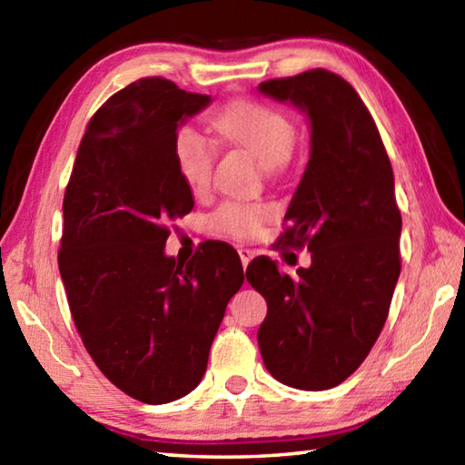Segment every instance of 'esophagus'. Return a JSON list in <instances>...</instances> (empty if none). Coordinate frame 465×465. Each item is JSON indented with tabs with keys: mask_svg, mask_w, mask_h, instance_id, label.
Returning a JSON list of instances; mask_svg holds the SVG:
<instances>
[{
	"mask_svg": "<svg viewBox=\"0 0 465 465\" xmlns=\"http://www.w3.org/2000/svg\"><path fill=\"white\" fill-rule=\"evenodd\" d=\"M238 252H240V261H242L243 271H246V266H248V264H250V261H252V250H248V248H240Z\"/></svg>",
	"mask_w": 465,
	"mask_h": 465,
	"instance_id": "34e87169",
	"label": "esophagus"
}]
</instances>
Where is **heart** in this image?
<instances>
[{"label": "heart", "mask_w": 465, "mask_h": 465, "mask_svg": "<svg viewBox=\"0 0 465 465\" xmlns=\"http://www.w3.org/2000/svg\"><path fill=\"white\" fill-rule=\"evenodd\" d=\"M219 137L227 143L246 147L262 166L274 172L285 163L297 143V127L282 110L256 100H233L217 110L211 119ZM174 160L180 176L193 193L203 194L213 183L215 147L193 127L178 129L174 137ZM271 217L264 203L223 201L211 213V225L232 238H250Z\"/></svg>", "instance_id": "b5f03b06"}]
</instances>
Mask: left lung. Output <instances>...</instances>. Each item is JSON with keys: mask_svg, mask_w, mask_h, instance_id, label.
Instances as JSON below:
<instances>
[{"mask_svg": "<svg viewBox=\"0 0 465 465\" xmlns=\"http://www.w3.org/2000/svg\"><path fill=\"white\" fill-rule=\"evenodd\" d=\"M258 90L310 116L312 152L279 242L312 252L310 269L279 272L269 256L246 279L266 299L258 346L274 380L320 391L363 363L388 320L400 277L393 172L377 124L352 85L328 69L277 77Z\"/></svg>", "mask_w": 465, "mask_h": 465, "instance_id": "8db88e82", "label": "left lung"}]
</instances>
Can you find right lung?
<instances>
[{
    "label": "right lung",
    "mask_w": 465,
    "mask_h": 465,
    "mask_svg": "<svg viewBox=\"0 0 465 465\" xmlns=\"http://www.w3.org/2000/svg\"><path fill=\"white\" fill-rule=\"evenodd\" d=\"M209 102L163 77L113 94L88 123L63 199L59 272L77 334L108 381L143 404L199 385L243 282L225 242L188 262L163 254L170 223L194 207L174 160L176 129Z\"/></svg>",
    "instance_id": "right-lung-1"
}]
</instances>
